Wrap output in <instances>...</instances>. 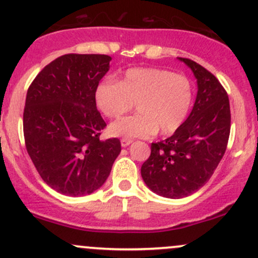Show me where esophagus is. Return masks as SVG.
<instances>
[{"mask_svg": "<svg viewBox=\"0 0 258 258\" xmlns=\"http://www.w3.org/2000/svg\"><path fill=\"white\" fill-rule=\"evenodd\" d=\"M131 143H132V139H128V138H122V139H121V147L126 148V147H128Z\"/></svg>", "mask_w": 258, "mask_h": 258, "instance_id": "34e87169", "label": "esophagus"}]
</instances>
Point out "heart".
<instances>
[{
  "label": "heart",
  "mask_w": 258,
  "mask_h": 258,
  "mask_svg": "<svg viewBox=\"0 0 258 258\" xmlns=\"http://www.w3.org/2000/svg\"><path fill=\"white\" fill-rule=\"evenodd\" d=\"M94 103L109 119H117L136 103L138 114L112 122L114 137L149 138L172 135L184 123L193 104V88L183 75L158 68H132L116 82L104 80L94 90Z\"/></svg>",
  "instance_id": "1"
}]
</instances>
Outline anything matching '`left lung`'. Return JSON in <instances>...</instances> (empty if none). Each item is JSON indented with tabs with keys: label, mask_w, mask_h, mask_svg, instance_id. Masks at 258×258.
Segmentation results:
<instances>
[{
	"label": "left lung",
	"mask_w": 258,
	"mask_h": 258,
	"mask_svg": "<svg viewBox=\"0 0 258 258\" xmlns=\"http://www.w3.org/2000/svg\"><path fill=\"white\" fill-rule=\"evenodd\" d=\"M178 59L197 79L194 106L171 137L152 144L150 156L141 168L148 188L170 199L188 197L211 178L226 153L230 132L229 99L220 81L200 64Z\"/></svg>",
	"instance_id": "1"
}]
</instances>
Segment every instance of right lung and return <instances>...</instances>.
<instances>
[{
    "label": "right lung",
    "instance_id": "1",
    "mask_svg": "<svg viewBox=\"0 0 258 258\" xmlns=\"http://www.w3.org/2000/svg\"><path fill=\"white\" fill-rule=\"evenodd\" d=\"M110 60L105 54L61 55L41 70L26 93V150L41 178L60 194L96 191L121 152L117 138L99 139L106 123L94 103Z\"/></svg>",
    "mask_w": 258,
    "mask_h": 258
}]
</instances>
